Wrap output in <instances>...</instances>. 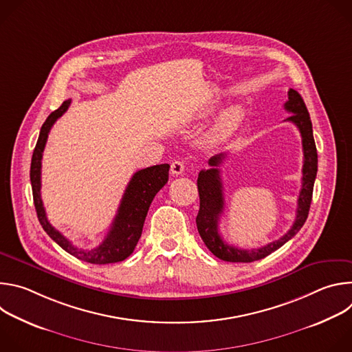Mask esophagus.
Listing matches in <instances>:
<instances>
[{"label": "esophagus", "mask_w": 352, "mask_h": 352, "mask_svg": "<svg viewBox=\"0 0 352 352\" xmlns=\"http://www.w3.org/2000/svg\"><path fill=\"white\" fill-rule=\"evenodd\" d=\"M185 171V164L182 160H175L171 163V174L173 175H181Z\"/></svg>", "instance_id": "1"}]
</instances>
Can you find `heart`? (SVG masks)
<instances>
[{"label": "heart", "mask_w": 352, "mask_h": 352, "mask_svg": "<svg viewBox=\"0 0 352 352\" xmlns=\"http://www.w3.org/2000/svg\"><path fill=\"white\" fill-rule=\"evenodd\" d=\"M243 117V113L241 109L235 107L228 110L216 124L213 132H212V139L213 140H223L226 138H228L241 124Z\"/></svg>", "instance_id": "1"}]
</instances>
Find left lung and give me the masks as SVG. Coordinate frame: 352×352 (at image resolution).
I'll return each instance as SVG.
<instances>
[{
	"label": "left lung",
	"instance_id": "8db88e82",
	"mask_svg": "<svg viewBox=\"0 0 352 352\" xmlns=\"http://www.w3.org/2000/svg\"><path fill=\"white\" fill-rule=\"evenodd\" d=\"M284 109L291 113V116L285 120L296 125V128L302 136V148H304V167H302V188H300L298 196V208L296 216L292 227L288 230L285 235L280 239L273 241L258 249H238L226 243L219 234V220L224 210V196H223V184L220 177V164L226 159L224 153L213 156L209 160V170H202L197 177V190L200 199V208L196 216L197 231L202 236L205 245L209 248L210 252L221 261L234 262V263H249L266 258L274 250L281 248L287 241H289L302 226L305 224L309 208L312 202L314 184L318 173V152L314 139L312 122L308 113V109L304 103L300 94L289 89L288 100L284 104Z\"/></svg>",
	"mask_w": 352,
	"mask_h": 352
}]
</instances>
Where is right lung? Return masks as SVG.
<instances>
[{"label":"right lung","mask_w":352,"mask_h":352,"mask_svg":"<svg viewBox=\"0 0 352 352\" xmlns=\"http://www.w3.org/2000/svg\"><path fill=\"white\" fill-rule=\"evenodd\" d=\"M71 100H65L60 109L53 111L45 120L40 129V135L33 150L32 164H30V182L33 190V202L37 213V219L43 230L48 236L56 241L64 250L72 256L93 265H109L117 263L126 259L142 235V228L150 204L155 199L156 193L167 184L168 181V164H159L153 167H147L139 170L131 178L125 193L121 199V205L116 214V219L111 224L107 236L98 246L93 249H79L71 243L58 230H56L48 223L45 210L41 202V159L45 147V142L50 133V129L54 122L68 110Z\"/></svg>","instance_id":"obj_1"}]
</instances>
